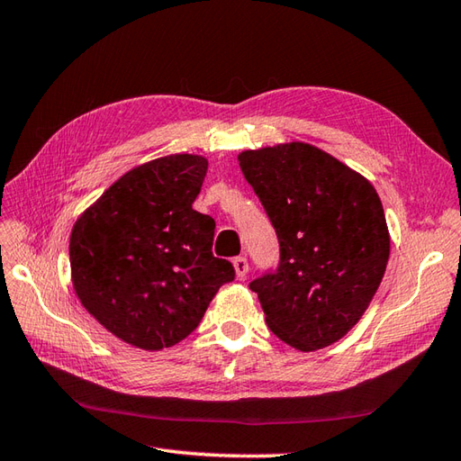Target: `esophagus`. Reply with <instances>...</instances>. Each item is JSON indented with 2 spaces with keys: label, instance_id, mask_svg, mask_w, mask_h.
Returning <instances> with one entry per match:
<instances>
[{
  "label": "esophagus",
  "instance_id": "34e87169",
  "mask_svg": "<svg viewBox=\"0 0 461 461\" xmlns=\"http://www.w3.org/2000/svg\"><path fill=\"white\" fill-rule=\"evenodd\" d=\"M233 263V269H235V275L240 276V279H243L245 275H248L249 271V265H248V259L245 257H235V259L231 261Z\"/></svg>",
  "mask_w": 461,
  "mask_h": 461
}]
</instances>
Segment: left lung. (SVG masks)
I'll list each match as a JSON object with an SVG mask.
<instances>
[{
    "label": "left lung",
    "instance_id": "8db88e82",
    "mask_svg": "<svg viewBox=\"0 0 461 461\" xmlns=\"http://www.w3.org/2000/svg\"><path fill=\"white\" fill-rule=\"evenodd\" d=\"M238 160L281 245L276 271L249 285L267 326L294 349L328 348L359 322L387 269L391 238L377 190L303 141Z\"/></svg>",
    "mask_w": 461,
    "mask_h": 461
}]
</instances>
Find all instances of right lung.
<instances>
[{
    "instance_id": "obj_1",
    "label": "right lung",
    "mask_w": 461,
    "mask_h": 461,
    "mask_svg": "<svg viewBox=\"0 0 461 461\" xmlns=\"http://www.w3.org/2000/svg\"><path fill=\"white\" fill-rule=\"evenodd\" d=\"M208 158L176 153L117 178L70 233V273L82 306L115 338L158 351L190 336L230 261L212 253L213 221L192 208Z\"/></svg>"
}]
</instances>
